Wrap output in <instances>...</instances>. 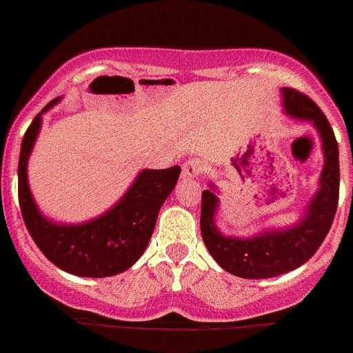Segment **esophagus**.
<instances>
[{"mask_svg": "<svg viewBox=\"0 0 353 353\" xmlns=\"http://www.w3.org/2000/svg\"><path fill=\"white\" fill-rule=\"evenodd\" d=\"M204 170H206V163L199 158L188 159V161L183 165V174H185V177H188V179H197L199 176L204 174Z\"/></svg>", "mask_w": 353, "mask_h": 353, "instance_id": "1", "label": "esophagus"}]
</instances>
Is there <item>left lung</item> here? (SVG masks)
Here are the masks:
<instances>
[{"label":"left lung","instance_id":"1","mask_svg":"<svg viewBox=\"0 0 353 353\" xmlns=\"http://www.w3.org/2000/svg\"><path fill=\"white\" fill-rule=\"evenodd\" d=\"M288 115L311 121L321 139L325 165L320 190L305 214L288 229H272L250 238L223 236L214 225L219 199L213 190L202 192L201 232L213 259L225 272L243 279H268L286 274L309 261L330 231L339 201V151L329 121L318 104L295 88H283ZM213 188V186H211Z\"/></svg>","mask_w":353,"mask_h":353}]
</instances>
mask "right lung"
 <instances>
[{"label": "right lung", "mask_w": 353, "mask_h": 353, "mask_svg": "<svg viewBox=\"0 0 353 353\" xmlns=\"http://www.w3.org/2000/svg\"><path fill=\"white\" fill-rule=\"evenodd\" d=\"M42 110L24 133L19 156V206L30 236L49 261L79 277H112L139 261L154 231L159 208L170 195L179 167L142 170L124 197L104 214L78 225L54 223L42 216L32 197L26 176L28 156L41 130Z\"/></svg>", "instance_id": "add662e5"}]
</instances>
